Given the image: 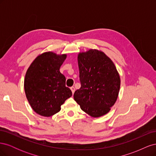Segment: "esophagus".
<instances>
[{"label":"esophagus","instance_id":"1","mask_svg":"<svg viewBox=\"0 0 156 156\" xmlns=\"http://www.w3.org/2000/svg\"><path fill=\"white\" fill-rule=\"evenodd\" d=\"M70 89H71V90H72V94H74V92H75V87H72L70 88Z\"/></svg>","mask_w":156,"mask_h":156}]
</instances>
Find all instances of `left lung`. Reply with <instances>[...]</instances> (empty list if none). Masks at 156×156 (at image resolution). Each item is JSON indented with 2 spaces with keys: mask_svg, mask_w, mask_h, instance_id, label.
Segmentation results:
<instances>
[{
  "mask_svg": "<svg viewBox=\"0 0 156 156\" xmlns=\"http://www.w3.org/2000/svg\"><path fill=\"white\" fill-rule=\"evenodd\" d=\"M81 88L73 98L81 109L93 117L104 115L115 103L120 79L112 60L103 52L90 49L78 55Z\"/></svg>",
  "mask_w": 156,
  "mask_h": 156,
  "instance_id": "obj_1",
  "label": "left lung"
}]
</instances>
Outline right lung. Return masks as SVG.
Segmentation results:
<instances>
[{"label": "right lung", "instance_id": "right-lung-1", "mask_svg": "<svg viewBox=\"0 0 156 156\" xmlns=\"http://www.w3.org/2000/svg\"><path fill=\"white\" fill-rule=\"evenodd\" d=\"M66 58V55L46 52L37 56L27 70L24 81L26 96L32 109L40 115L56 114L72 96L59 70Z\"/></svg>", "mask_w": 156, "mask_h": 156}]
</instances>
